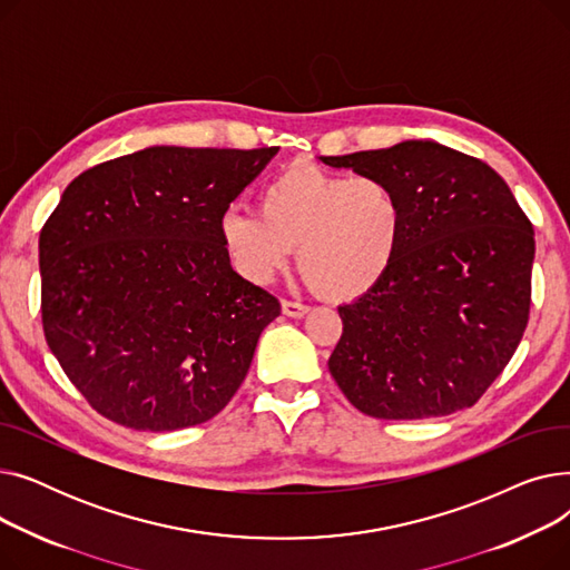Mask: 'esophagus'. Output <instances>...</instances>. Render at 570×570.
<instances>
[{"instance_id": "1", "label": "esophagus", "mask_w": 570, "mask_h": 570, "mask_svg": "<svg viewBox=\"0 0 570 570\" xmlns=\"http://www.w3.org/2000/svg\"><path fill=\"white\" fill-rule=\"evenodd\" d=\"M282 312H284L286 316H291V318H303V316L309 312V307H307V305H303V303L282 301Z\"/></svg>"}]
</instances>
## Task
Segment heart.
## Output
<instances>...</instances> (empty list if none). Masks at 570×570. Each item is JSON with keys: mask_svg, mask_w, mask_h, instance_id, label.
Returning <instances> with one entry per match:
<instances>
[{"mask_svg": "<svg viewBox=\"0 0 570 570\" xmlns=\"http://www.w3.org/2000/svg\"><path fill=\"white\" fill-rule=\"evenodd\" d=\"M258 209L230 207L219 235L237 273L263 284L288 263L293 247L307 284L344 303L370 293L397 261L404 200L379 175H333L291 166L258 191Z\"/></svg>", "mask_w": 570, "mask_h": 570, "instance_id": "b5f03b06", "label": "heart"}]
</instances>
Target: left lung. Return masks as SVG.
<instances>
[{
  "label": "left lung",
  "mask_w": 570,
  "mask_h": 570,
  "mask_svg": "<svg viewBox=\"0 0 570 570\" xmlns=\"http://www.w3.org/2000/svg\"><path fill=\"white\" fill-rule=\"evenodd\" d=\"M321 161L387 179L406 213L391 273L340 307L327 367L342 393L383 421L473 406L529 321L535 243L513 191L485 161L434 140Z\"/></svg>",
  "instance_id": "obj_1"
}]
</instances>
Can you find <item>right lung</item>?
Returning a JSON list of instances; mask_svg holds the SVG:
<instances>
[{
  "label": "right lung",
  "instance_id": "obj_1",
  "mask_svg": "<svg viewBox=\"0 0 570 570\" xmlns=\"http://www.w3.org/2000/svg\"><path fill=\"white\" fill-rule=\"evenodd\" d=\"M277 149L157 145L65 189L39 237L43 333L108 421L194 428L245 381L282 309L230 267L219 222Z\"/></svg>",
  "mask_w": 570,
  "mask_h": 570
}]
</instances>
